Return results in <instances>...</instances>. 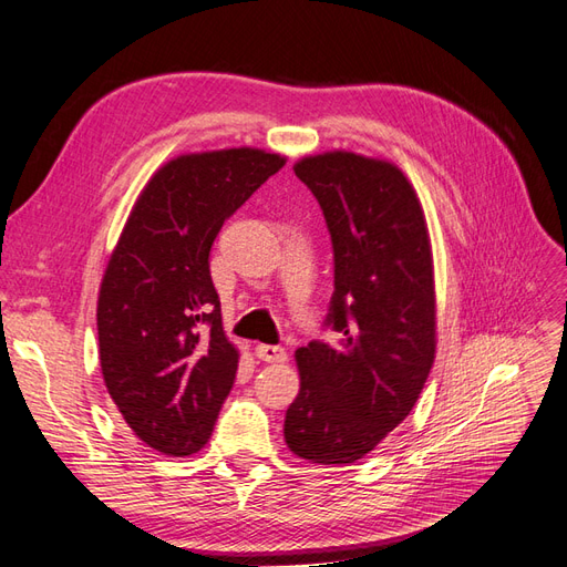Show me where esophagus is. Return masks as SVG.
I'll return each instance as SVG.
<instances>
[{
	"label": "esophagus",
	"mask_w": 567,
	"mask_h": 567,
	"mask_svg": "<svg viewBox=\"0 0 567 567\" xmlns=\"http://www.w3.org/2000/svg\"><path fill=\"white\" fill-rule=\"evenodd\" d=\"M255 354L257 359H262V362H269V364H284L288 359L286 350L279 346H257Z\"/></svg>",
	"instance_id": "1"
}]
</instances>
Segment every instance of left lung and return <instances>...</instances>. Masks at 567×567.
Wrapping results in <instances>:
<instances>
[{
    "label": "left lung",
    "instance_id": "8db88e82",
    "mask_svg": "<svg viewBox=\"0 0 567 567\" xmlns=\"http://www.w3.org/2000/svg\"><path fill=\"white\" fill-rule=\"evenodd\" d=\"M317 196L333 241L329 321L338 346L296 350L300 390L284 437L300 458H364L414 409L435 362L437 302L423 205L402 169L352 151L293 165Z\"/></svg>",
    "mask_w": 567,
    "mask_h": 567
}]
</instances>
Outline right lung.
Returning a JSON list of instances; mask_svg holds the SVG:
<instances>
[{
  "instance_id": "right-lung-1",
  "label": "right lung",
  "mask_w": 567,
  "mask_h": 567,
  "mask_svg": "<svg viewBox=\"0 0 567 567\" xmlns=\"http://www.w3.org/2000/svg\"><path fill=\"white\" fill-rule=\"evenodd\" d=\"M284 165L281 153L252 146L182 153L151 175L109 257L101 373L132 433L161 454H196L213 435L241 354L221 329L210 248Z\"/></svg>"
}]
</instances>
